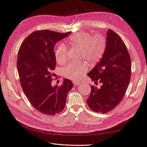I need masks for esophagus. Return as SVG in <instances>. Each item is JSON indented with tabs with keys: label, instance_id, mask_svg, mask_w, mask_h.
Returning a JSON list of instances; mask_svg holds the SVG:
<instances>
[{
	"label": "esophagus",
	"instance_id": "obj_1",
	"mask_svg": "<svg viewBox=\"0 0 147 147\" xmlns=\"http://www.w3.org/2000/svg\"><path fill=\"white\" fill-rule=\"evenodd\" d=\"M73 83H74V85L75 86L81 85L82 84V83H80V82H78V81H74V82H73Z\"/></svg>",
	"mask_w": 147,
	"mask_h": 147
}]
</instances>
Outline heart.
<instances>
[{"label":"heart","instance_id":"b5f03b06","mask_svg":"<svg viewBox=\"0 0 147 147\" xmlns=\"http://www.w3.org/2000/svg\"><path fill=\"white\" fill-rule=\"evenodd\" d=\"M69 44L74 48L81 51L83 57L92 65L96 63L102 57L106 49V41L101 34L92 36L86 31H80L71 36ZM55 57L59 64H64L67 59V48L66 46L61 43L55 49ZM87 70L85 64H67L63 68L62 72L64 76L70 80H77L83 72Z\"/></svg>","mask_w":147,"mask_h":147}]
</instances>
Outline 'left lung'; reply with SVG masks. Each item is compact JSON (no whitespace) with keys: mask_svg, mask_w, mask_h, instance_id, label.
<instances>
[{"mask_svg":"<svg viewBox=\"0 0 147 147\" xmlns=\"http://www.w3.org/2000/svg\"><path fill=\"white\" fill-rule=\"evenodd\" d=\"M106 49L100 61L88 73L94 83H102L100 88L92 86L86 100L93 111L107 113L114 109L124 98L131 75V59L127 49L116 33L108 30Z\"/></svg>","mask_w":147,"mask_h":147,"instance_id":"1","label":"left lung"}]
</instances>
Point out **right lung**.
Instances as JSON below:
<instances>
[{
  "label": "right lung",
  "mask_w": 147,
  "mask_h": 147,
  "mask_svg": "<svg viewBox=\"0 0 147 147\" xmlns=\"http://www.w3.org/2000/svg\"><path fill=\"white\" fill-rule=\"evenodd\" d=\"M70 33L34 31L18 51L17 65L23 92L31 105L46 115L53 116L64 109L67 94L74 86L67 78L60 86L51 84L56 65L54 46Z\"/></svg>",
  "instance_id": "1"
}]
</instances>
